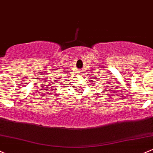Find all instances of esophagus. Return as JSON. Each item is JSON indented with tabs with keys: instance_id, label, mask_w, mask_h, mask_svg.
Here are the masks:
<instances>
[{
	"instance_id": "1",
	"label": "esophagus",
	"mask_w": 153,
	"mask_h": 153,
	"mask_svg": "<svg viewBox=\"0 0 153 153\" xmlns=\"http://www.w3.org/2000/svg\"><path fill=\"white\" fill-rule=\"evenodd\" d=\"M80 74V72H78V74Z\"/></svg>"
}]
</instances>
